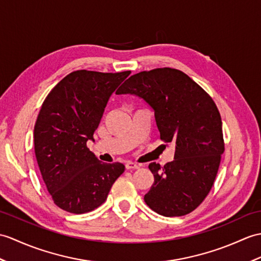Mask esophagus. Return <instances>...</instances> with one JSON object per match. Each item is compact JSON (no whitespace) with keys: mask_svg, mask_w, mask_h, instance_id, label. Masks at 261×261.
Wrapping results in <instances>:
<instances>
[{"mask_svg":"<svg viewBox=\"0 0 261 261\" xmlns=\"http://www.w3.org/2000/svg\"><path fill=\"white\" fill-rule=\"evenodd\" d=\"M139 165H137V163L132 162V161H128L125 163V169H128V170H130V169H139Z\"/></svg>","mask_w":261,"mask_h":261,"instance_id":"1","label":"esophagus"}]
</instances>
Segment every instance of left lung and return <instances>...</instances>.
Masks as SVG:
<instances>
[{
	"mask_svg": "<svg viewBox=\"0 0 261 261\" xmlns=\"http://www.w3.org/2000/svg\"><path fill=\"white\" fill-rule=\"evenodd\" d=\"M140 96L154 110L174 160L149 165L154 182L144 201L156 214L180 217L199 207L213 188L225 151L222 122L213 98L182 71L159 68L131 75L117 94Z\"/></svg>",
	"mask_w": 261,
	"mask_h": 261,
	"instance_id": "left-lung-1",
	"label": "left lung"
}]
</instances>
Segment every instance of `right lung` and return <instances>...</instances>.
Returning a JSON list of instances; mask_svg holds the SVG:
<instances>
[{
  "label": "right lung",
  "instance_id": "right-lung-1",
  "mask_svg": "<svg viewBox=\"0 0 261 261\" xmlns=\"http://www.w3.org/2000/svg\"><path fill=\"white\" fill-rule=\"evenodd\" d=\"M129 74L73 71L43 101L34 152L46 189L62 210L80 215L100 207L124 171L122 163L101 162L87 141L93 140L109 98Z\"/></svg>",
  "mask_w": 261,
  "mask_h": 261
}]
</instances>
